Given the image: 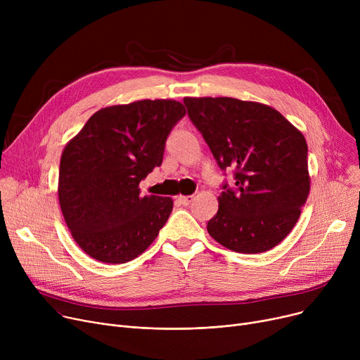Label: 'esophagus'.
Returning a JSON list of instances; mask_svg holds the SVG:
<instances>
[{
	"mask_svg": "<svg viewBox=\"0 0 360 360\" xmlns=\"http://www.w3.org/2000/svg\"><path fill=\"white\" fill-rule=\"evenodd\" d=\"M193 200H194L193 195H179V197H178V201H179L182 205H190Z\"/></svg>",
	"mask_w": 360,
	"mask_h": 360,
	"instance_id": "obj_1",
	"label": "esophagus"
}]
</instances>
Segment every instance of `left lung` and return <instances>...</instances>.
Returning <instances> with one entry per match:
<instances>
[{"label":"left lung","instance_id":"obj_1","mask_svg":"<svg viewBox=\"0 0 360 360\" xmlns=\"http://www.w3.org/2000/svg\"><path fill=\"white\" fill-rule=\"evenodd\" d=\"M184 103L219 167L233 170V186L221 184L219 210L207 223L210 236L242 254L274 248L293 229L309 194L305 137L262 103L233 98Z\"/></svg>","mask_w":360,"mask_h":360}]
</instances>
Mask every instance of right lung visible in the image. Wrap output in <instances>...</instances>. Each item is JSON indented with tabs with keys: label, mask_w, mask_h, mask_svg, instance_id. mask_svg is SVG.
Segmentation results:
<instances>
[{
	"label": "right lung",
	"mask_w": 360,
	"mask_h": 360,
	"mask_svg": "<svg viewBox=\"0 0 360 360\" xmlns=\"http://www.w3.org/2000/svg\"><path fill=\"white\" fill-rule=\"evenodd\" d=\"M175 101H139L98 110L64 148L58 198L65 223L91 258L124 264L153 242L174 209L169 197L141 195L140 182L163 162Z\"/></svg>",
	"instance_id": "obj_1"
}]
</instances>
